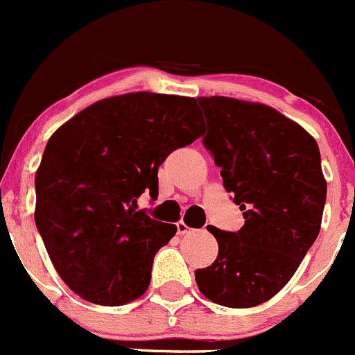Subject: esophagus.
Instances as JSON below:
<instances>
[{
	"instance_id": "esophagus-1",
	"label": "esophagus",
	"mask_w": 355,
	"mask_h": 355,
	"mask_svg": "<svg viewBox=\"0 0 355 355\" xmlns=\"http://www.w3.org/2000/svg\"><path fill=\"white\" fill-rule=\"evenodd\" d=\"M176 227H178V234H188L189 231V226L186 223H182V220H179V223L176 224Z\"/></svg>"
}]
</instances>
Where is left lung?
I'll return each mask as SVG.
<instances>
[{"label": "left lung", "mask_w": 355, "mask_h": 355, "mask_svg": "<svg viewBox=\"0 0 355 355\" xmlns=\"http://www.w3.org/2000/svg\"><path fill=\"white\" fill-rule=\"evenodd\" d=\"M203 146L243 210L240 231L209 226L219 254L196 269L200 292L219 305L254 307L290 282L319 234L326 181L315 139L275 108L226 96L196 98Z\"/></svg>", "instance_id": "8db88e82"}]
</instances>
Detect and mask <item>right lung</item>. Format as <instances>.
<instances>
[{"mask_svg": "<svg viewBox=\"0 0 355 355\" xmlns=\"http://www.w3.org/2000/svg\"><path fill=\"white\" fill-rule=\"evenodd\" d=\"M203 131L195 98L129 93L93 103L55 131L36 173L37 231L60 278L98 305L146 292L174 224L138 210L159 167Z\"/></svg>", "mask_w": 355, "mask_h": 355, "instance_id": "1", "label": "right lung"}]
</instances>
